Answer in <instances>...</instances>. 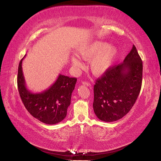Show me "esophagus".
Wrapping results in <instances>:
<instances>
[{"label":"esophagus","instance_id":"1","mask_svg":"<svg viewBox=\"0 0 161 161\" xmlns=\"http://www.w3.org/2000/svg\"><path fill=\"white\" fill-rule=\"evenodd\" d=\"M82 84L83 85H85V86H89V87L91 86L90 83L87 82V81H82Z\"/></svg>","mask_w":161,"mask_h":161}]
</instances>
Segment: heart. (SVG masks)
<instances>
[{"label":"heart","mask_w":161,"mask_h":161,"mask_svg":"<svg viewBox=\"0 0 161 161\" xmlns=\"http://www.w3.org/2000/svg\"><path fill=\"white\" fill-rule=\"evenodd\" d=\"M79 54L84 60H90L89 67L92 73L100 76L105 74L113 65L118 54V49L104 41H97L80 49ZM71 64L75 69L81 68L84 65L77 56L72 57Z\"/></svg>","instance_id":"heart-1"}]
</instances>
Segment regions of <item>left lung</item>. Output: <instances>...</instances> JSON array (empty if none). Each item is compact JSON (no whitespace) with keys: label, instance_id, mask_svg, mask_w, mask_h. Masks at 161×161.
Returning a JSON list of instances; mask_svg holds the SVG:
<instances>
[{"label":"left lung","instance_id":"8db88e82","mask_svg":"<svg viewBox=\"0 0 161 161\" xmlns=\"http://www.w3.org/2000/svg\"><path fill=\"white\" fill-rule=\"evenodd\" d=\"M142 78V61L133 45L122 63L111 67L96 80L93 103L96 116L110 122L127 114L141 92Z\"/></svg>","mask_w":161,"mask_h":161}]
</instances>
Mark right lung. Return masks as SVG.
I'll return each mask as SVG.
<instances>
[{"label": "right lung", "mask_w": 161, "mask_h": 161, "mask_svg": "<svg viewBox=\"0 0 161 161\" xmlns=\"http://www.w3.org/2000/svg\"><path fill=\"white\" fill-rule=\"evenodd\" d=\"M25 56L20 61L17 75L18 90L25 107L41 122L55 124L61 122L66 117L77 79L59 74L48 89L34 94L27 88L23 74L22 62Z\"/></svg>", "instance_id": "1"}]
</instances>
